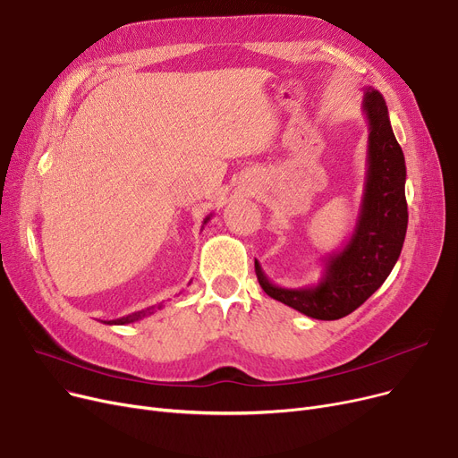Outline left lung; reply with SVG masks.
<instances>
[{
  "instance_id": "left-lung-1",
  "label": "left lung",
  "mask_w": 458,
  "mask_h": 458,
  "mask_svg": "<svg viewBox=\"0 0 458 458\" xmlns=\"http://www.w3.org/2000/svg\"><path fill=\"white\" fill-rule=\"evenodd\" d=\"M362 111L369 126L362 202L344 247L325 256L319 282L304 287L276 285L254 259L261 290L311 319H342L364 304L392 273L404 243V156L378 90H364Z\"/></svg>"
}]
</instances>
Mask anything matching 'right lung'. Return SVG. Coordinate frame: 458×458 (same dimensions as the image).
I'll return each instance as SVG.
<instances>
[{
  "label": "right lung",
  "instance_id": "1",
  "mask_svg": "<svg viewBox=\"0 0 458 458\" xmlns=\"http://www.w3.org/2000/svg\"><path fill=\"white\" fill-rule=\"evenodd\" d=\"M211 215L213 213H209L206 219H204V223H202V228L209 223V219H211ZM163 308V302H159V304H154V306H150V308H144V310H139V311H133V314H130V316H124V318H118V319H111V321H102V323H106V325H128V323H133V321H139V319H142V318H147V316H152L156 310H161Z\"/></svg>",
  "mask_w": 458,
  "mask_h": 458
}]
</instances>
